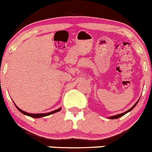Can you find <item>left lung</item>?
<instances>
[{
    "mask_svg": "<svg viewBox=\"0 0 152 152\" xmlns=\"http://www.w3.org/2000/svg\"><path fill=\"white\" fill-rule=\"evenodd\" d=\"M138 101H139V100H138ZM138 101L136 103H135L134 104L133 106H132V107H131L130 109H129V110H128L127 111H126V112H124V113H120V114H117V115H114V116H111V117H109L108 118L109 119H110V120H114V119H118V118H120V117H123V115H125V114H126V113H127L128 112H129V111H131V110H132V109L134 108V107H135V106L137 105V102H138Z\"/></svg>",
    "mask_w": 152,
    "mask_h": 152,
    "instance_id": "1",
    "label": "left lung"
}]
</instances>
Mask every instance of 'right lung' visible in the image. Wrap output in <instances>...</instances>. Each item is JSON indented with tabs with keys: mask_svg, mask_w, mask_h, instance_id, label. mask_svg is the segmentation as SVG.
Returning a JSON list of instances; mask_svg holds the SVG:
<instances>
[{
	"mask_svg": "<svg viewBox=\"0 0 152 152\" xmlns=\"http://www.w3.org/2000/svg\"><path fill=\"white\" fill-rule=\"evenodd\" d=\"M15 107H17L18 110L20 112H21L23 114H24V115H26V116H29V117H32V118H41V117H46V116L50 115V114H53V113L60 111V110H61V107H59V108L56 109V110H53V111L48 112V113H27V112H26V111H23V110H22L21 109L19 108V107H18L17 105H15Z\"/></svg>",
	"mask_w": 152,
	"mask_h": 152,
	"instance_id": "add662e5",
	"label": "right lung"
}]
</instances>
